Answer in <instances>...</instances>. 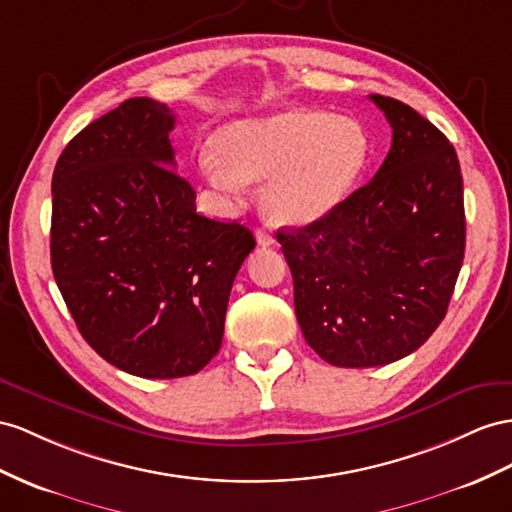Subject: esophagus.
Segmentation results:
<instances>
[{
	"mask_svg": "<svg viewBox=\"0 0 512 512\" xmlns=\"http://www.w3.org/2000/svg\"><path fill=\"white\" fill-rule=\"evenodd\" d=\"M255 240L259 246H272L274 244V235L270 231H264V229H257L255 233Z\"/></svg>",
	"mask_w": 512,
	"mask_h": 512,
	"instance_id": "34e87169",
	"label": "esophagus"
}]
</instances>
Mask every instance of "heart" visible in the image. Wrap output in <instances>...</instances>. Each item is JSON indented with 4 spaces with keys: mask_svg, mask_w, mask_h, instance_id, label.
<instances>
[{
    "mask_svg": "<svg viewBox=\"0 0 512 512\" xmlns=\"http://www.w3.org/2000/svg\"><path fill=\"white\" fill-rule=\"evenodd\" d=\"M368 160L370 136L357 119L292 108L222 127L201 170L227 194L266 179L264 214L277 225L305 227L346 199Z\"/></svg>",
    "mask_w": 512,
    "mask_h": 512,
    "instance_id": "b5f03b06",
    "label": "heart"
}]
</instances>
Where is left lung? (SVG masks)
Returning <instances> with one entry per match:
<instances>
[{
  "instance_id": "1",
  "label": "left lung",
  "mask_w": 512,
  "mask_h": 512,
  "mask_svg": "<svg viewBox=\"0 0 512 512\" xmlns=\"http://www.w3.org/2000/svg\"><path fill=\"white\" fill-rule=\"evenodd\" d=\"M370 99L393 129L374 179L329 216L277 233L300 331L337 368H374L422 346L445 318L465 257L450 140L406 103Z\"/></svg>"
}]
</instances>
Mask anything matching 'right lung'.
I'll use <instances>...</instances> for the list:
<instances>
[{"label": "right lung", "mask_w": 512, "mask_h": 512, "mask_svg": "<svg viewBox=\"0 0 512 512\" xmlns=\"http://www.w3.org/2000/svg\"><path fill=\"white\" fill-rule=\"evenodd\" d=\"M175 114L123 101L77 134L51 179V270L82 337L140 378H181L216 357L231 285L255 248L240 222L196 212L175 170Z\"/></svg>", "instance_id": "1"}]
</instances>
